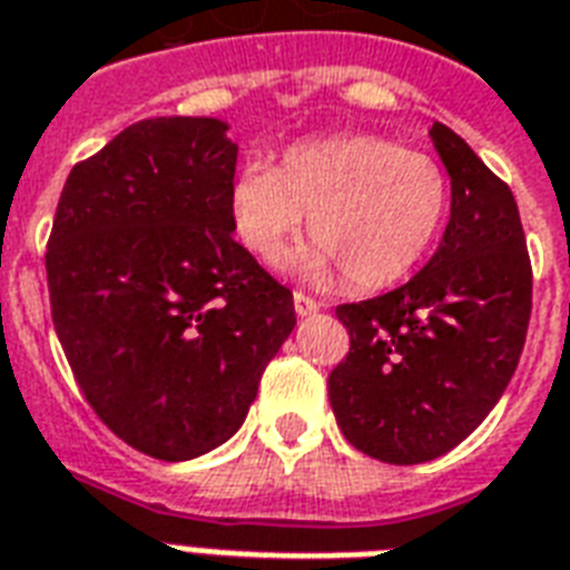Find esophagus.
<instances>
[{
  "label": "esophagus",
  "instance_id": "esophagus-1",
  "mask_svg": "<svg viewBox=\"0 0 570 570\" xmlns=\"http://www.w3.org/2000/svg\"><path fill=\"white\" fill-rule=\"evenodd\" d=\"M294 312H297L301 318H306V315H315V312H321V303L312 301V297H306V294H294Z\"/></svg>",
  "mask_w": 570,
  "mask_h": 570
}]
</instances>
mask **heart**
I'll return each mask as SVG.
<instances>
[{
	"instance_id": "obj_1",
	"label": "heart",
	"mask_w": 570,
	"mask_h": 570,
	"mask_svg": "<svg viewBox=\"0 0 570 570\" xmlns=\"http://www.w3.org/2000/svg\"><path fill=\"white\" fill-rule=\"evenodd\" d=\"M451 186L439 161L375 135L294 144L279 168L246 161L228 188L239 243L273 258L309 213L312 246L288 255L297 276L354 291L405 279L432 249L448 216Z\"/></svg>"
}]
</instances>
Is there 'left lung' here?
Segmentation results:
<instances>
[{
	"mask_svg": "<svg viewBox=\"0 0 570 570\" xmlns=\"http://www.w3.org/2000/svg\"><path fill=\"white\" fill-rule=\"evenodd\" d=\"M451 177V219L402 288L345 303L348 357L327 391L342 435L393 465L426 463L472 435L502 400L532 315V267L511 188L456 131L432 122Z\"/></svg>",
	"mask_w": 570,
	"mask_h": 570,
	"instance_id": "left-lung-1",
	"label": "left lung"
}]
</instances>
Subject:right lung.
Instances as JSON below:
<instances>
[{
  "mask_svg": "<svg viewBox=\"0 0 570 570\" xmlns=\"http://www.w3.org/2000/svg\"><path fill=\"white\" fill-rule=\"evenodd\" d=\"M216 117L140 119L71 168L47 243L53 327L122 442L183 463L243 426L294 331L285 285L234 239L237 144Z\"/></svg>",
  "mask_w": 570,
  "mask_h": 570,
  "instance_id": "1",
  "label": "right lung"
}]
</instances>
